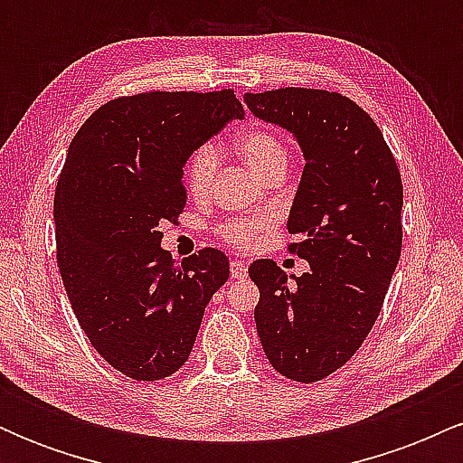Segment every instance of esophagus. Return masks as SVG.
Returning <instances> with one entry per match:
<instances>
[{"label":"esophagus","mask_w":463,"mask_h":463,"mask_svg":"<svg viewBox=\"0 0 463 463\" xmlns=\"http://www.w3.org/2000/svg\"><path fill=\"white\" fill-rule=\"evenodd\" d=\"M246 272H248V263L239 261V259H232V261H231V276H232V279H243Z\"/></svg>","instance_id":"34e87169"}]
</instances>
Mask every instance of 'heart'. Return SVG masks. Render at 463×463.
<instances>
[{"label":"heart","mask_w":463,"mask_h":463,"mask_svg":"<svg viewBox=\"0 0 463 463\" xmlns=\"http://www.w3.org/2000/svg\"><path fill=\"white\" fill-rule=\"evenodd\" d=\"M235 150L248 167L261 178H268L276 169L287 167L289 154L283 139L269 128H250L237 137ZM217 169V147L206 143L191 154L184 167V184L194 198H204L209 194ZM272 224V215L257 213L228 220L217 228L220 237L235 248H250L257 243L259 232Z\"/></svg>","instance_id":"heart-1"}]
</instances>
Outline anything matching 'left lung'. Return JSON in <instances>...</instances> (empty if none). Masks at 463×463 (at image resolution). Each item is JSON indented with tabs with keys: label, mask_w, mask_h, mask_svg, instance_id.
Segmentation results:
<instances>
[{
	"label": "left lung",
	"mask_w": 463,
	"mask_h": 463,
	"mask_svg": "<svg viewBox=\"0 0 463 463\" xmlns=\"http://www.w3.org/2000/svg\"><path fill=\"white\" fill-rule=\"evenodd\" d=\"M250 113L291 132L305 169L287 231L309 272L269 259L248 268L254 322L272 368L316 383L357 353L383 307L402 246V183L392 150L361 106L322 89L246 93Z\"/></svg>",
	"instance_id": "8db88e82"
}]
</instances>
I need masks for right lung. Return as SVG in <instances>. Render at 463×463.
<instances>
[{"label": "right lung", "mask_w": 463, "mask_h": 463, "mask_svg": "<svg viewBox=\"0 0 463 463\" xmlns=\"http://www.w3.org/2000/svg\"><path fill=\"white\" fill-rule=\"evenodd\" d=\"M241 117L231 89L139 93L99 106L69 146L54 195L58 269L91 346L130 379L180 370L231 274L215 248L174 261L158 224L187 204V158Z\"/></svg>", "instance_id": "1"}]
</instances>
